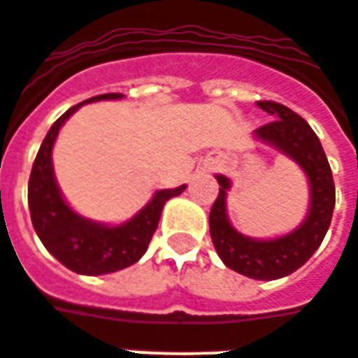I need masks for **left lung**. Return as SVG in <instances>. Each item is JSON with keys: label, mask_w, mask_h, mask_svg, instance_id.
<instances>
[{"label": "left lung", "mask_w": 358, "mask_h": 358, "mask_svg": "<svg viewBox=\"0 0 358 358\" xmlns=\"http://www.w3.org/2000/svg\"><path fill=\"white\" fill-rule=\"evenodd\" d=\"M276 118L255 130V138L293 159L305 171L310 187L307 218L293 232L276 240H253L240 234L226 215V192L230 180L217 174L218 197L209 215L210 240L228 268L253 280H278L301 268L320 248L331 222L336 186L318 136L297 113L276 101H257Z\"/></svg>", "instance_id": "1"}]
</instances>
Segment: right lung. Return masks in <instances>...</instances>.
Wrapping results in <instances>:
<instances>
[{"label":"right lung","mask_w":358,"mask_h":358,"mask_svg":"<svg viewBox=\"0 0 358 358\" xmlns=\"http://www.w3.org/2000/svg\"><path fill=\"white\" fill-rule=\"evenodd\" d=\"M120 97L122 94L95 95L71 107L65 115H61L53 122L48 136L43 138L28 180V207L38 238L59 263L65 264L66 268L76 274L99 276L138 263L148 251L164 203L186 189V186L159 189L153 195V199L136 217L118 226L99 224L88 220L76 215L66 205L57 186L53 163H51V149L57 140L59 130L65 124L66 118L76 109H80L84 103L120 99Z\"/></svg>","instance_id":"add662e5"}]
</instances>
